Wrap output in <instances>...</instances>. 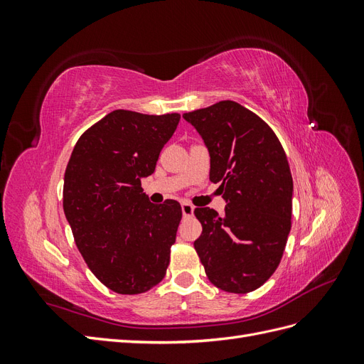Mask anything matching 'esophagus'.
Listing matches in <instances>:
<instances>
[{"instance_id": "34e87169", "label": "esophagus", "mask_w": 364, "mask_h": 364, "mask_svg": "<svg viewBox=\"0 0 364 364\" xmlns=\"http://www.w3.org/2000/svg\"><path fill=\"white\" fill-rule=\"evenodd\" d=\"M193 213H194V206L191 203H188V202H183L182 203V214H183V217H191Z\"/></svg>"}]
</instances>
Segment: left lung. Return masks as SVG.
Wrapping results in <instances>:
<instances>
[{"label": "left lung", "mask_w": 364, "mask_h": 364, "mask_svg": "<svg viewBox=\"0 0 364 364\" xmlns=\"http://www.w3.org/2000/svg\"><path fill=\"white\" fill-rule=\"evenodd\" d=\"M209 153V181L222 183L225 215L196 208L194 241L208 279L228 293H249L279 266L291 228L293 179L279 139L264 121L223 100L183 114Z\"/></svg>", "instance_id": "obj_1"}]
</instances>
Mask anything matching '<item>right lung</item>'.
<instances>
[{"instance_id":"add662e5","label":"right lung","mask_w":364,"mask_h":364,"mask_svg":"<svg viewBox=\"0 0 364 364\" xmlns=\"http://www.w3.org/2000/svg\"><path fill=\"white\" fill-rule=\"evenodd\" d=\"M179 119L117 109L71 153L63 213L87 267L115 293H144L167 272L182 209L176 200L151 203L141 179L155 171Z\"/></svg>"}]
</instances>
